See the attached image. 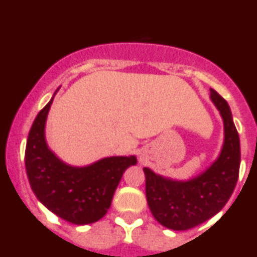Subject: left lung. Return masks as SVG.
Listing matches in <instances>:
<instances>
[{"label": "left lung", "mask_w": 257, "mask_h": 257, "mask_svg": "<svg viewBox=\"0 0 257 257\" xmlns=\"http://www.w3.org/2000/svg\"><path fill=\"white\" fill-rule=\"evenodd\" d=\"M224 120L221 153L206 172L187 182L172 181L144 167L145 192L154 218L172 230H187L212 218L230 198L239 177L240 140L228 102L210 88Z\"/></svg>", "instance_id": "obj_1"}]
</instances>
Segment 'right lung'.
Instances as JSON below:
<instances>
[{
    "instance_id": "add662e5",
    "label": "right lung",
    "mask_w": 257,
    "mask_h": 257,
    "mask_svg": "<svg viewBox=\"0 0 257 257\" xmlns=\"http://www.w3.org/2000/svg\"><path fill=\"white\" fill-rule=\"evenodd\" d=\"M53 98L33 121L27 139V176L37 198L50 212L77 225L99 220L112 203L123 172L137 164L136 156H113L87 167L61 163L48 149L44 126Z\"/></svg>"
}]
</instances>
